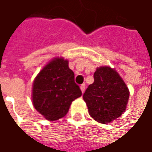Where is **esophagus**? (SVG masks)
<instances>
[{"instance_id": "esophagus-1", "label": "esophagus", "mask_w": 152, "mask_h": 152, "mask_svg": "<svg viewBox=\"0 0 152 152\" xmlns=\"http://www.w3.org/2000/svg\"><path fill=\"white\" fill-rule=\"evenodd\" d=\"M80 89H81L82 93L83 94V93H84V91H85V84H82V85L80 86Z\"/></svg>"}]
</instances>
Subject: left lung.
Wrapping results in <instances>:
<instances>
[{
	"label": "left lung",
	"instance_id": "8db88e82",
	"mask_svg": "<svg viewBox=\"0 0 152 152\" xmlns=\"http://www.w3.org/2000/svg\"><path fill=\"white\" fill-rule=\"evenodd\" d=\"M94 82L83 94L88 113L95 121L106 124L126 110L129 90L118 72L108 66L98 68Z\"/></svg>",
	"mask_w": 152,
	"mask_h": 152
}]
</instances>
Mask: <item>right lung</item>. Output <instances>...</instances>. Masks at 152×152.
<instances>
[{"mask_svg":"<svg viewBox=\"0 0 152 152\" xmlns=\"http://www.w3.org/2000/svg\"><path fill=\"white\" fill-rule=\"evenodd\" d=\"M82 95L74 82L69 61L58 57L48 63L35 77L32 88L34 108L49 121L64 118L72 102Z\"/></svg>","mask_w":152,"mask_h":152,"instance_id":"add662e5","label":"right lung"}]
</instances>
